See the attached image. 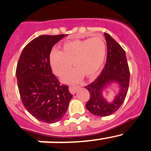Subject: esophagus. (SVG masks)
Here are the masks:
<instances>
[{"label": "esophagus", "mask_w": 151, "mask_h": 151, "mask_svg": "<svg viewBox=\"0 0 151 151\" xmlns=\"http://www.w3.org/2000/svg\"><path fill=\"white\" fill-rule=\"evenodd\" d=\"M78 88H79V86H69L68 89H69L70 93H71V94H74Z\"/></svg>", "instance_id": "1"}]
</instances>
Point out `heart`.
<instances>
[{
    "instance_id": "b5f03b06",
    "label": "heart",
    "mask_w": 151,
    "mask_h": 151,
    "mask_svg": "<svg viewBox=\"0 0 151 151\" xmlns=\"http://www.w3.org/2000/svg\"><path fill=\"white\" fill-rule=\"evenodd\" d=\"M106 54V45L101 36L91 39L69 41L63 45V51L54 48L50 55V62L57 76L64 75L73 63L75 68L63 80L68 83H76L83 76L91 77L102 66Z\"/></svg>"
}]
</instances>
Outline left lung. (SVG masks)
<instances>
[{
  "instance_id": "8db88e82",
  "label": "left lung",
  "mask_w": 151,
  "mask_h": 151,
  "mask_svg": "<svg viewBox=\"0 0 151 151\" xmlns=\"http://www.w3.org/2000/svg\"><path fill=\"white\" fill-rule=\"evenodd\" d=\"M107 47V56L104 68L99 77L85 88L90 93V98L87 102V109L93 115L105 117L116 112L126 99L129 89V65L126 52L121 45L112 39L108 33H104ZM112 81H117L121 86L119 94L112 103H106L102 97V90Z\"/></svg>"
}]
</instances>
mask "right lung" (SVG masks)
Returning a JSON list of instances; mask_svg holds the SVG:
<instances>
[{
    "mask_svg": "<svg viewBox=\"0 0 151 151\" xmlns=\"http://www.w3.org/2000/svg\"><path fill=\"white\" fill-rule=\"evenodd\" d=\"M66 35H41L22 50L16 69L17 85L25 109L35 118L53 123L63 118L72 95L52 74L50 54Z\"/></svg>",
    "mask_w": 151,
    "mask_h": 151,
    "instance_id": "1",
    "label": "right lung"
}]
</instances>
